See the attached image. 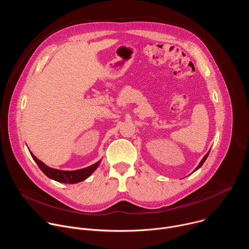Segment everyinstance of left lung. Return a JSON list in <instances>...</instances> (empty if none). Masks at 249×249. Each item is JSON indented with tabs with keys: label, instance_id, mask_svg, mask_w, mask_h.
Returning <instances> with one entry per match:
<instances>
[{
	"label": "left lung",
	"instance_id": "8db88e82",
	"mask_svg": "<svg viewBox=\"0 0 249 249\" xmlns=\"http://www.w3.org/2000/svg\"><path fill=\"white\" fill-rule=\"evenodd\" d=\"M209 153H210V151H209V152H208V153H207V154H206V155H205V156H204V158H203V159H202V160H201V161H200V162H199V164H198V166H197V167H196V168H195V170H194V171H196V170H197V169H199V168H200V167H201V166H202V165H203V163H204V162H205V160H207V158H208V156H209Z\"/></svg>",
	"mask_w": 249,
	"mask_h": 249
}]
</instances>
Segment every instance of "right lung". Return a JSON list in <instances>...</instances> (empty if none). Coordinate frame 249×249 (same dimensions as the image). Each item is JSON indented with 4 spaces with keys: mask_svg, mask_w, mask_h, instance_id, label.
I'll return each instance as SVG.
<instances>
[{
    "mask_svg": "<svg viewBox=\"0 0 249 249\" xmlns=\"http://www.w3.org/2000/svg\"><path fill=\"white\" fill-rule=\"evenodd\" d=\"M29 153H30L32 159L35 160V162L37 163V165L41 169V171L47 177H49L50 179H53V180L61 182V183H69V184H75V183H79L83 180H86L88 177H89L94 172V170L98 167V165L100 164V161H101V160H100L88 167L77 169V170H60V169L49 167L43 161H41L40 160H38L36 157H35L30 151H29Z\"/></svg>",
    "mask_w": 249,
    "mask_h": 249,
    "instance_id": "right-lung-1",
    "label": "right lung"
}]
</instances>
